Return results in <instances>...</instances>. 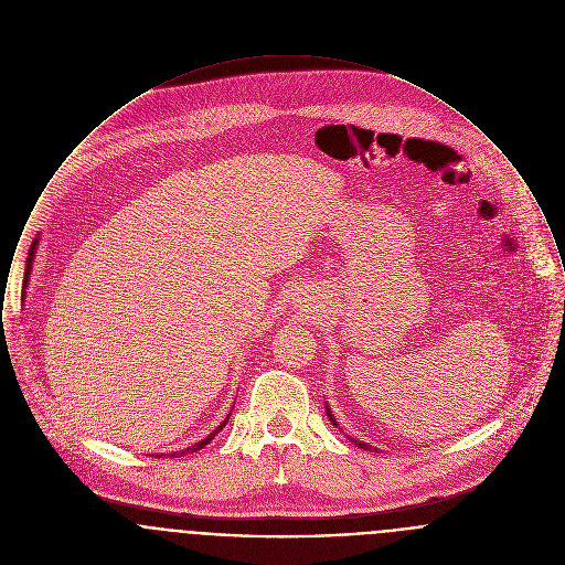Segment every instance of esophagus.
I'll return each instance as SVG.
<instances>
[{
  "mask_svg": "<svg viewBox=\"0 0 565 565\" xmlns=\"http://www.w3.org/2000/svg\"><path fill=\"white\" fill-rule=\"evenodd\" d=\"M306 306H308V303H306ZM310 308H315V306H310Z\"/></svg>",
  "mask_w": 565,
  "mask_h": 565,
  "instance_id": "34e87169",
  "label": "esophagus"
}]
</instances>
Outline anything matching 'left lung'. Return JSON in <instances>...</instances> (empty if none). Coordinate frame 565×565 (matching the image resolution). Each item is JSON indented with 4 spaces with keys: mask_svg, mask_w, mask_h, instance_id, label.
Masks as SVG:
<instances>
[{
    "mask_svg": "<svg viewBox=\"0 0 565 565\" xmlns=\"http://www.w3.org/2000/svg\"><path fill=\"white\" fill-rule=\"evenodd\" d=\"M326 412H328V417H330V419H332V424H334V426H339V424H337V419H334V417H332V412H330V409H328V407H326ZM351 441H353V439H351ZM353 444H355V446H358V448H364V450H371V448H369V446H366V444H362V441H353Z\"/></svg>",
    "mask_w": 565,
    "mask_h": 565,
    "instance_id": "left-lung-1",
    "label": "left lung"
}]
</instances>
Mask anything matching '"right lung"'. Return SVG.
<instances>
[{
  "mask_svg": "<svg viewBox=\"0 0 565 565\" xmlns=\"http://www.w3.org/2000/svg\"><path fill=\"white\" fill-rule=\"evenodd\" d=\"M36 246H39V237L32 242V248H30V257H28V264H25V278H23V289L28 287V280H30V271H32V264H34V257H36ZM21 298H25V294H23ZM228 415H226L225 419H223V424H221V426H218L214 433H210L205 439H201L199 444L190 446V448H186V450L173 451L171 456H173V458H178V456H184V454H190V451H196L201 450V448H205V446H207V444H210V441H212V439H214V437H216V435H218V433L225 428L226 422H228Z\"/></svg>",
  "mask_w": 565,
  "mask_h": 565,
  "instance_id": "obj_1",
  "label": "right lung"
}]
</instances>
